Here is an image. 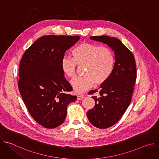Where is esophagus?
Masks as SVG:
<instances>
[{
    "label": "esophagus",
    "instance_id": "1",
    "mask_svg": "<svg viewBox=\"0 0 159 159\" xmlns=\"http://www.w3.org/2000/svg\"><path fill=\"white\" fill-rule=\"evenodd\" d=\"M84 97H85V95H78L77 96V99H78L79 100H80L83 99Z\"/></svg>",
    "mask_w": 159,
    "mask_h": 159
}]
</instances>
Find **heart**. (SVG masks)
Masks as SVG:
<instances>
[{
  "instance_id": "obj_1",
  "label": "heart",
  "mask_w": 159,
  "mask_h": 159,
  "mask_svg": "<svg viewBox=\"0 0 159 159\" xmlns=\"http://www.w3.org/2000/svg\"><path fill=\"white\" fill-rule=\"evenodd\" d=\"M74 59L64 56L61 66L63 73L73 78L77 72L76 64L86 65L84 77H76L71 85L76 93H81L95 85L99 86L106 82L112 74L115 58L112 52L107 47L92 43H82L72 50Z\"/></svg>"
}]
</instances>
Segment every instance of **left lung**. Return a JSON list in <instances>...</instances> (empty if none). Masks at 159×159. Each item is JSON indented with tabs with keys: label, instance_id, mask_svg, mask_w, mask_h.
<instances>
[{
	"label": "left lung",
	"instance_id": "left-lung-1",
	"mask_svg": "<svg viewBox=\"0 0 159 159\" xmlns=\"http://www.w3.org/2000/svg\"><path fill=\"white\" fill-rule=\"evenodd\" d=\"M89 38L107 44L115 54V66L109 79L99 89L89 92L98 93L92 97L95 105L87 113L89 120L97 128L107 129L116 124L129 106L137 77L136 64L132 52L119 39L107 35Z\"/></svg>",
	"mask_w": 159,
	"mask_h": 159
}]
</instances>
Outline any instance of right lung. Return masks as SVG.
Segmentation results:
<instances>
[{"mask_svg":"<svg viewBox=\"0 0 159 159\" xmlns=\"http://www.w3.org/2000/svg\"><path fill=\"white\" fill-rule=\"evenodd\" d=\"M79 39L78 35L42 36L25 50L20 62V93L31 116L45 128L61 125L68 105L77 99L67 93L72 88L61 62L66 51Z\"/></svg>","mask_w":159,"mask_h":159,"instance_id":"add662e5","label":"right lung"}]
</instances>
